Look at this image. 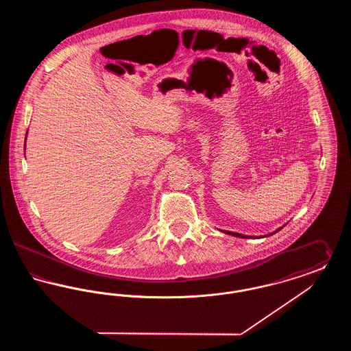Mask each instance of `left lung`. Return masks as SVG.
I'll use <instances>...</instances> for the list:
<instances>
[{"instance_id":"left-lung-1","label":"left lung","mask_w":351,"mask_h":351,"mask_svg":"<svg viewBox=\"0 0 351 351\" xmlns=\"http://www.w3.org/2000/svg\"><path fill=\"white\" fill-rule=\"evenodd\" d=\"M282 228H283V226H282ZM282 228H279V229H278V230H275V232H274V233H271V234L278 233V232H279V230H280V229H282ZM223 233L230 234V235H234V237H239V238H249V235H243V234H239V233H233V232H223Z\"/></svg>"}]
</instances>
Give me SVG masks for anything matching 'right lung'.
<instances>
[{
	"mask_svg": "<svg viewBox=\"0 0 351 351\" xmlns=\"http://www.w3.org/2000/svg\"><path fill=\"white\" fill-rule=\"evenodd\" d=\"M26 135H27V133H26ZM25 147H26V143H25Z\"/></svg>",
	"mask_w": 351,
	"mask_h": 351,
	"instance_id": "right-lung-1",
	"label": "right lung"
}]
</instances>
